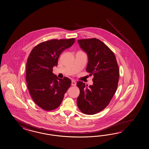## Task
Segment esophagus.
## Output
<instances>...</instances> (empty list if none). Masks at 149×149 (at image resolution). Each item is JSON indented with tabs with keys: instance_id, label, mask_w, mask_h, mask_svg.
Returning a JSON list of instances; mask_svg holds the SVG:
<instances>
[{
	"instance_id": "34e87169",
	"label": "esophagus",
	"mask_w": 149,
	"mask_h": 149,
	"mask_svg": "<svg viewBox=\"0 0 149 149\" xmlns=\"http://www.w3.org/2000/svg\"><path fill=\"white\" fill-rule=\"evenodd\" d=\"M76 85V82H75V81H74V80L72 81V86H75Z\"/></svg>"
}]
</instances>
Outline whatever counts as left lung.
I'll use <instances>...</instances> for the list:
<instances>
[{"mask_svg":"<svg viewBox=\"0 0 149 149\" xmlns=\"http://www.w3.org/2000/svg\"><path fill=\"white\" fill-rule=\"evenodd\" d=\"M80 47L87 54L86 71L93 75V84L88 87L77 82L80 95L77 104L81 111L94 115L108 105L116 93L120 77L119 67L113 52L96 38L78 40Z\"/></svg>","mask_w":149,"mask_h":149,"instance_id":"8db88e82","label":"left lung"}]
</instances>
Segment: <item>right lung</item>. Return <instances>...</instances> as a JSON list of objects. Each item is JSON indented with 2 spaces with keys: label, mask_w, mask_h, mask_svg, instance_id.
I'll list each match as a JSON object with an SVG mask.
<instances>
[{
  "label": "right lung",
  "mask_w": 149,
  "mask_h": 149,
  "mask_svg": "<svg viewBox=\"0 0 149 149\" xmlns=\"http://www.w3.org/2000/svg\"><path fill=\"white\" fill-rule=\"evenodd\" d=\"M74 38L52 39L37 45L31 52L26 64L27 86L33 101L41 109L51 111L58 108L72 81L58 78L53 73L62 52L71 47Z\"/></svg>",
  "instance_id": "obj_1"
}]
</instances>
